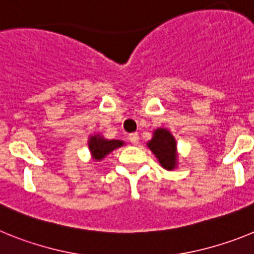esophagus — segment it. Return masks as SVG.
Here are the masks:
<instances>
[{
	"instance_id": "esophagus-1",
	"label": "esophagus",
	"mask_w": 254,
	"mask_h": 254,
	"mask_svg": "<svg viewBox=\"0 0 254 254\" xmlns=\"http://www.w3.org/2000/svg\"><path fill=\"white\" fill-rule=\"evenodd\" d=\"M128 140L131 141V143H133V145H137L138 141H140V137H138V133H131L128 136Z\"/></svg>"
}]
</instances>
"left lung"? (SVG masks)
I'll return each mask as SVG.
<instances>
[{
	"instance_id": "left-lung-1",
	"label": "left lung",
	"mask_w": 254,
	"mask_h": 254,
	"mask_svg": "<svg viewBox=\"0 0 254 254\" xmlns=\"http://www.w3.org/2000/svg\"><path fill=\"white\" fill-rule=\"evenodd\" d=\"M147 147L156 156L164 169L174 170L178 167L177 141L172 132L167 128H156L152 132V138L147 141Z\"/></svg>"
}]
</instances>
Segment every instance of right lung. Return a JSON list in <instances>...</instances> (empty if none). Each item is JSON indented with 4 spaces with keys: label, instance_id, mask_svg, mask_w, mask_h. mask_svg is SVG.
I'll return each mask as SVG.
<instances>
[{
    "label": "right lung",
    "instance_id": "right-lung-1",
    "mask_svg": "<svg viewBox=\"0 0 254 254\" xmlns=\"http://www.w3.org/2000/svg\"><path fill=\"white\" fill-rule=\"evenodd\" d=\"M87 145H89V150H90V155L93 160L100 161L107 156L108 154H111L112 151H114L118 147L123 146L125 145V141L121 140H108L104 136H102L100 133L96 134H90L89 141H87Z\"/></svg>",
    "mask_w": 254,
    "mask_h": 254
}]
</instances>
